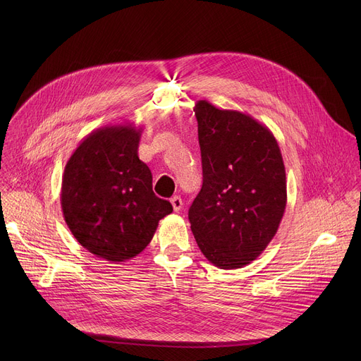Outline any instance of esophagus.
<instances>
[{"label": "esophagus", "mask_w": 361, "mask_h": 361, "mask_svg": "<svg viewBox=\"0 0 361 361\" xmlns=\"http://www.w3.org/2000/svg\"><path fill=\"white\" fill-rule=\"evenodd\" d=\"M171 204H173V209H174V212H180V211H181V207H183V200H181V197L174 196L173 199H171Z\"/></svg>", "instance_id": "34e87169"}]
</instances>
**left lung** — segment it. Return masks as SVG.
I'll use <instances>...</instances> for the list:
<instances>
[{
  "mask_svg": "<svg viewBox=\"0 0 361 361\" xmlns=\"http://www.w3.org/2000/svg\"><path fill=\"white\" fill-rule=\"evenodd\" d=\"M203 184L188 209L200 252L221 269L257 259L287 206V178L272 131L249 114L197 101Z\"/></svg>",
  "mask_w": 361,
  "mask_h": 361,
  "instance_id": "left-lung-1",
  "label": "left lung"
}]
</instances>
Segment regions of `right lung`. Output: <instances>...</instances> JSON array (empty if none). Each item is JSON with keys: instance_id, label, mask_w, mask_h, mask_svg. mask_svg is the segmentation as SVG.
Masks as SVG:
<instances>
[{"instance_id": "obj_1", "label": "right lung", "mask_w": 361, "mask_h": 361, "mask_svg": "<svg viewBox=\"0 0 361 361\" xmlns=\"http://www.w3.org/2000/svg\"><path fill=\"white\" fill-rule=\"evenodd\" d=\"M140 136L133 124L93 130L64 168L66 224L87 252L111 263L142 253L158 222L173 212L152 190V173L137 155Z\"/></svg>"}]
</instances>
